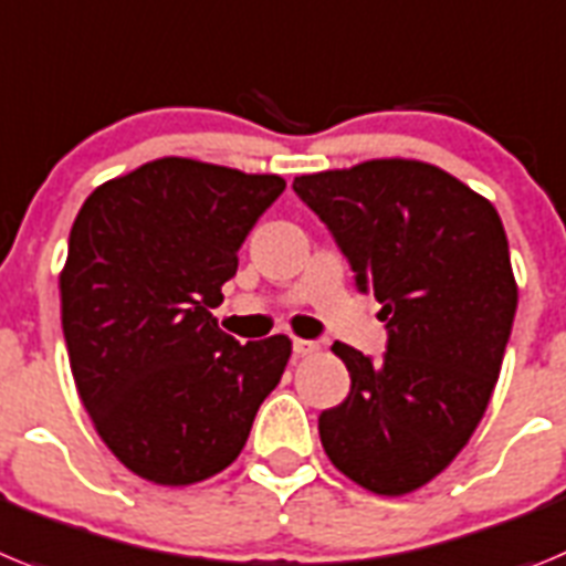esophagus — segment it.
I'll use <instances>...</instances> for the list:
<instances>
[{"instance_id": "obj_1", "label": "esophagus", "mask_w": 566, "mask_h": 566, "mask_svg": "<svg viewBox=\"0 0 566 566\" xmlns=\"http://www.w3.org/2000/svg\"><path fill=\"white\" fill-rule=\"evenodd\" d=\"M293 353L295 355H313V353H318V344H315V340H304V338H293Z\"/></svg>"}]
</instances>
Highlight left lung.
I'll list each match as a JSON object with an SVG mask.
<instances>
[{
    "label": "left lung",
    "mask_w": 566,
    "mask_h": 566,
    "mask_svg": "<svg viewBox=\"0 0 566 566\" xmlns=\"http://www.w3.org/2000/svg\"><path fill=\"white\" fill-rule=\"evenodd\" d=\"M293 191L389 333L384 360L333 344L353 386L321 411V446L360 488L403 496L451 465L496 386L518 302L505 228L485 197L420 160L302 175Z\"/></svg>",
    "instance_id": "left-lung-1"
}]
</instances>
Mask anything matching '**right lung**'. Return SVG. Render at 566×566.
I'll return each instance as SVG.
<instances>
[{
    "mask_svg": "<svg viewBox=\"0 0 566 566\" xmlns=\"http://www.w3.org/2000/svg\"><path fill=\"white\" fill-rule=\"evenodd\" d=\"M287 182L163 157L86 197L61 271V327L81 403L132 473L195 485L245 448L282 380L287 335L239 344L211 307Z\"/></svg>",
    "mask_w": 566,
    "mask_h": 566,
    "instance_id": "right-lung-1",
    "label": "right lung"
}]
</instances>
